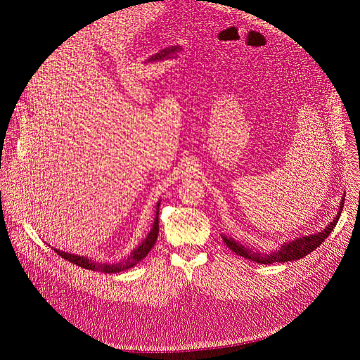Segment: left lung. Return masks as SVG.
<instances>
[{"label":"left lung","instance_id":"8db88e82","mask_svg":"<svg viewBox=\"0 0 360 360\" xmlns=\"http://www.w3.org/2000/svg\"><path fill=\"white\" fill-rule=\"evenodd\" d=\"M345 205V198H342V202H340V210L337 213V216L334 217V220L327 226L324 231H321L318 233L314 235H307L302 238H296L288 243H283L281 247L276 251H271L269 254L264 252H257L250 250L248 247H243L239 242H236L233 238H228L226 235H221L223 242L228 245V247L238 255L255 261L258 264H273V262H288V261H296L299 258H304L305 255L311 254L312 251H315L321 243H323L327 236L333 232V229L335 228V224L338 221L340 214H342Z\"/></svg>","mask_w":360,"mask_h":360}]
</instances>
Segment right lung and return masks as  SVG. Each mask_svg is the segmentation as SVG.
I'll list each match as a JSON object with an SVG mask.
<instances>
[{
	"label": "right lung",
	"instance_id": "obj_1",
	"mask_svg": "<svg viewBox=\"0 0 360 360\" xmlns=\"http://www.w3.org/2000/svg\"><path fill=\"white\" fill-rule=\"evenodd\" d=\"M159 205H160V201L158 202V207H156V217H155V223L153 226H151V231L150 233L146 236V239L139 245V247L132 251L127 258H124L122 261L120 262H115V264H109V262H96L91 258H86V257H80V255H74V254H68V252H64V251H60V250H55L53 251L61 255L64 259L75 264V266L79 267H83L86 270H93V271H101V273H120V271H124V270H128L131 267H134L136 264H139L148 252L150 250L155 247V242L158 240V235H159Z\"/></svg>",
	"mask_w": 360,
	"mask_h": 360
}]
</instances>
